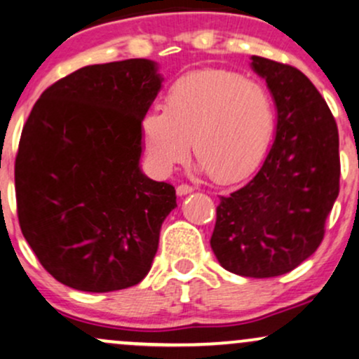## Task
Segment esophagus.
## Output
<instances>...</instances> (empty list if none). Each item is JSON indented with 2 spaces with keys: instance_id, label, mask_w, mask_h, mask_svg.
I'll list each match as a JSON object with an SVG mask.
<instances>
[{
  "instance_id": "34e87169",
  "label": "esophagus",
  "mask_w": 359,
  "mask_h": 359,
  "mask_svg": "<svg viewBox=\"0 0 359 359\" xmlns=\"http://www.w3.org/2000/svg\"><path fill=\"white\" fill-rule=\"evenodd\" d=\"M193 191H195V188L189 187V184H180V187L176 188L178 196H184V195H188V193H193Z\"/></svg>"
}]
</instances>
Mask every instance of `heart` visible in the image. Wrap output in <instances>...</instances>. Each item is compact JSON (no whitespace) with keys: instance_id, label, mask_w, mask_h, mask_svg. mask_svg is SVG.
<instances>
[{"instance_id":"b5f03b06","label":"heart","mask_w":359,"mask_h":359,"mask_svg":"<svg viewBox=\"0 0 359 359\" xmlns=\"http://www.w3.org/2000/svg\"><path fill=\"white\" fill-rule=\"evenodd\" d=\"M276 129L271 95L229 70H196L176 80L164 109H149L141 133L151 163L166 172L193 153L215 181L231 183L259 166Z\"/></svg>"}]
</instances>
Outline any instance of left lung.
Masks as SVG:
<instances>
[{
    "instance_id": "left-lung-1",
    "label": "left lung",
    "mask_w": 359,
    "mask_h": 359,
    "mask_svg": "<svg viewBox=\"0 0 359 359\" xmlns=\"http://www.w3.org/2000/svg\"><path fill=\"white\" fill-rule=\"evenodd\" d=\"M252 69L276 102V139L254 178L220 198L210 245L229 272L265 279L294 271L321 245L339 195V136L301 70L257 55Z\"/></svg>"
}]
</instances>
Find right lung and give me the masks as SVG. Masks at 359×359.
Segmentation results:
<instances>
[{"label": "right lung", "mask_w": 359, "mask_h": 359, "mask_svg": "<svg viewBox=\"0 0 359 359\" xmlns=\"http://www.w3.org/2000/svg\"><path fill=\"white\" fill-rule=\"evenodd\" d=\"M146 58L88 65L50 86L29 112L15 161L23 237L50 276L111 292L149 272L175 187L139 166L141 121L161 90Z\"/></svg>", "instance_id": "obj_1"}]
</instances>
